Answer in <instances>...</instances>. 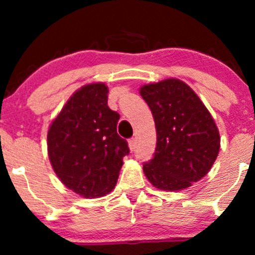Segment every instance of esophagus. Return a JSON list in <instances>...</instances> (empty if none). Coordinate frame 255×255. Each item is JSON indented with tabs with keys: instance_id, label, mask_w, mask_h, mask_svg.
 Here are the masks:
<instances>
[{
	"instance_id": "obj_1",
	"label": "esophagus",
	"mask_w": 255,
	"mask_h": 255,
	"mask_svg": "<svg viewBox=\"0 0 255 255\" xmlns=\"http://www.w3.org/2000/svg\"><path fill=\"white\" fill-rule=\"evenodd\" d=\"M128 145H129V149L130 150H134L135 149V138H130L129 140H128Z\"/></svg>"
}]
</instances>
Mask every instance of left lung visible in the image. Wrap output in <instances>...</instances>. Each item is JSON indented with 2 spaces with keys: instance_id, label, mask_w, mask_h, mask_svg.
<instances>
[{
  "instance_id": "left-lung-1",
  "label": "left lung",
  "mask_w": 255,
  "mask_h": 255,
  "mask_svg": "<svg viewBox=\"0 0 255 255\" xmlns=\"http://www.w3.org/2000/svg\"><path fill=\"white\" fill-rule=\"evenodd\" d=\"M140 96L153 113L156 148L143 164L156 189L179 191L201 180L220 151V133L200 97L179 79L144 85Z\"/></svg>"
}]
</instances>
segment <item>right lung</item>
Returning <instances> with one entry per match:
<instances>
[{
    "mask_svg": "<svg viewBox=\"0 0 255 255\" xmlns=\"http://www.w3.org/2000/svg\"><path fill=\"white\" fill-rule=\"evenodd\" d=\"M109 87L87 84L73 94L48 130V155L56 176L86 199L116 186L127 140L117 133L120 115L107 106Z\"/></svg>",
    "mask_w": 255,
    "mask_h": 255,
    "instance_id": "1",
    "label": "right lung"
}]
</instances>
